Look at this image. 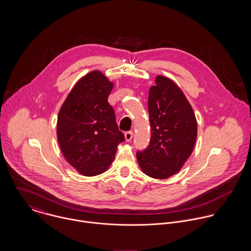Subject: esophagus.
Wrapping results in <instances>:
<instances>
[{"label": "esophagus", "instance_id": "1", "mask_svg": "<svg viewBox=\"0 0 251 251\" xmlns=\"http://www.w3.org/2000/svg\"><path fill=\"white\" fill-rule=\"evenodd\" d=\"M132 137H133V132L132 131H126V133H125V138H126V141H130L131 139H132Z\"/></svg>", "mask_w": 251, "mask_h": 251}]
</instances>
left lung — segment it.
<instances>
[{
    "instance_id": "1",
    "label": "left lung",
    "mask_w": 251,
    "mask_h": 251,
    "mask_svg": "<svg viewBox=\"0 0 251 251\" xmlns=\"http://www.w3.org/2000/svg\"><path fill=\"white\" fill-rule=\"evenodd\" d=\"M151 141L136 152L146 175L167 179L177 174L190 156L197 137V122L191 105L169 78L157 75L149 92Z\"/></svg>"
}]
</instances>
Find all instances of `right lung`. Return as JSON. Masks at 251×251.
I'll list each match as a JSON object with an SVG mask.
<instances>
[{"label":"right lung","instance_id":"right-lung-1","mask_svg":"<svg viewBox=\"0 0 251 251\" xmlns=\"http://www.w3.org/2000/svg\"><path fill=\"white\" fill-rule=\"evenodd\" d=\"M113 83L100 71L89 72L73 87L58 115L57 138L67 161L81 175L105 172L125 136L108 103Z\"/></svg>","mask_w":251,"mask_h":251}]
</instances>
